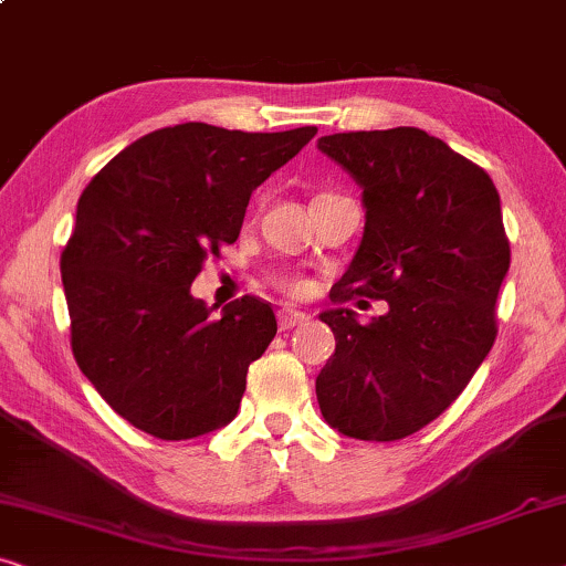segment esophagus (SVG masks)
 Segmentation results:
<instances>
[{
  "instance_id": "1",
  "label": "esophagus",
  "mask_w": 566,
  "mask_h": 566,
  "mask_svg": "<svg viewBox=\"0 0 566 566\" xmlns=\"http://www.w3.org/2000/svg\"><path fill=\"white\" fill-rule=\"evenodd\" d=\"M276 321H280V328L282 331H290L294 325H302L307 321L305 313H300V310H290V307H282L280 313H276Z\"/></svg>"
}]
</instances>
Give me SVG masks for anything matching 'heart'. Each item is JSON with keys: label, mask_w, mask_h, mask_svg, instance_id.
I'll use <instances>...</instances> for the list:
<instances>
[{"label": "heart", "mask_w": 566, "mask_h": 566, "mask_svg": "<svg viewBox=\"0 0 566 566\" xmlns=\"http://www.w3.org/2000/svg\"><path fill=\"white\" fill-rule=\"evenodd\" d=\"M290 290H292V292H302V290H305V284L294 282V284H290Z\"/></svg>", "instance_id": "obj_1"}]
</instances>
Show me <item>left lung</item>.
<instances>
[{"mask_svg": "<svg viewBox=\"0 0 566 566\" xmlns=\"http://www.w3.org/2000/svg\"><path fill=\"white\" fill-rule=\"evenodd\" d=\"M361 189L364 235L321 321L336 354L315 379L325 423L359 441H397L449 408L495 344L511 269L488 171L418 127L317 140ZM390 310L361 326L343 302Z\"/></svg>", "mask_w": 566, "mask_h": 566, "instance_id": "obj_1", "label": "left lung"}]
</instances>
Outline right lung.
Segmentation results:
<instances>
[{"instance_id":"obj_1","label":"right lung","mask_w":566,"mask_h":566,"mask_svg":"<svg viewBox=\"0 0 566 566\" xmlns=\"http://www.w3.org/2000/svg\"><path fill=\"white\" fill-rule=\"evenodd\" d=\"M315 133L161 127L78 197L61 253L71 348L127 423L187 441L235 418L249 366L276 336L274 310L245 294L218 313L192 297V282L220 243H235L253 189Z\"/></svg>"}]
</instances>
